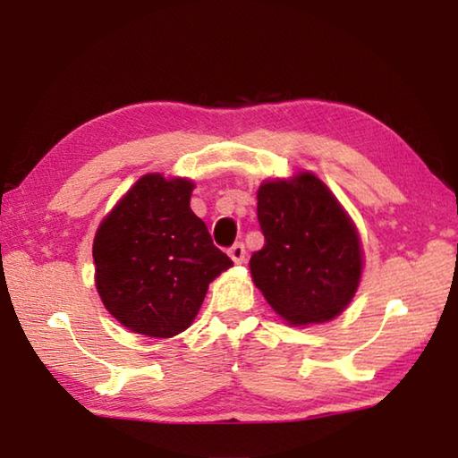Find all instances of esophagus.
<instances>
[{
    "label": "esophagus",
    "mask_w": 458,
    "mask_h": 458,
    "mask_svg": "<svg viewBox=\"0 0 458 458\" xmlns=\"http://www.w3.org/2000/svg\"><path fill=\"white\" fill-rule=\"evenodd\" d=\"M228 254H230V259L236 262V265H242V262L246 260V248H244V244L242 242H238V244H234L228 250Z\"/></svg>",
    "instance_id": "esophagus-1"
}]
</instances>
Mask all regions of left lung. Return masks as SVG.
I'll list each match as a JSON object with an SVG mask.
<instances>
[{
	"label": "left lung",
	"instance_id": "1",
	"mask_svg": "<svg viewBox=\"0 0 458 458\" xmlns=\"http://www.w3.org/2000/svg\"><path fill=\"white\" fill-rule=\"evenodd\" d=\"M265 246L252 281L291 325L325 323L350 305L361 278L358 230L319 177L301 172L259 188Z\"/></svg>",
	"mask_w": 458,
	"mask_h": 458
}]
</instances>
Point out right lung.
I'll list each match as a JSON object with an SVG mask.
<instances>
[{
    "mask_svg": "<svg viewBox=\"0 0 458 458\" xmlns=\"http://www.w3.org/2000/svg\"><path fill=\"white\" fill-rule=\"evenodd\" d=\"M193 182L147 174L100 222L92 259L100 301L127 329L174 337L196 319L232 260L190 208Z\"/></svg>",
    "mask_w": 458,
    "mask_h": 458,
    "instance_id": "add662e5",
    "label": "right lung"
}]
</instances>
